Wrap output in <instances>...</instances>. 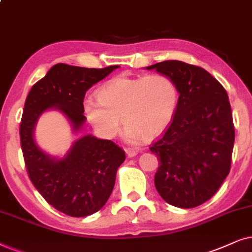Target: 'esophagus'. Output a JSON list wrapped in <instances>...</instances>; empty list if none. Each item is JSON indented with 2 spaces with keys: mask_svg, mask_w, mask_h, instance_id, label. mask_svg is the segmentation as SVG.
<instances>
[{
  "mask_svg": "<svg viewBox=\"0 0 252 252\" xmlns=\"http://www.w3.org/2000/svg\"><path fill=\"white\" fill-rule=\"evenodd\" d=\"M126 156H128V158H133L138 154V152H137L136 150H132V149H126Z\"/></svg>",
  "mask_w": 252,
  "mask_h": 252,
  "instance_id": "esophagus-1",
  "label": "esophagus"
}]
</instances>
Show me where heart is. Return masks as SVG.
<instances>
[{"instance_id":"b5f03b06","label":"heart","mask_w":252,"mask_h":252,"mask_svg":"<svg viewBox=\"0 0 252 252\" xmlns=\"http://www.w3.org/2000/svg\"><path fill=\"white\" fill-rule=\"evenodd\" d=\"M98 99H86L84 114L93 128L105 138L119 133L121 120L126 136L136 142L153 139L172 122L179 102V92L169 77L160 73L117 76L100 87Z\"/></svg>"}]
</instances>
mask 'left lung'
Segmentation results:
<instances>
[{
    "instance_id": "left-lung-1",
    "label": "left lung",
    "mask_w": 252,
    "mask_h": 252,
    "mask_svg": "<svg viewBox=\"0 0 252 252\" xmlns=\"http://www.w3.org/2000/svg\"><path fill=\"white\" fill-rule=\"evenodd\" d=\"M146 69L169 77L180 93L172 123L150 147L159 160L156 189L173 206H199L230 170L235 130L228 94L200 66L170 60Z\"/></svg>"
}]
</instances>
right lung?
Returning a JSON list of instances; mask_svg holds the SVG:
<instances>
[{
	"mask_svg": "<svg viewBox=\"0 0 252 252\" xmlns=\"http://www.w3.org/2000/svg\"><path fill=\"white\" fill-rule=\"evenodd\" d=\"M117 68L59 63L32 86L26 98L19 135L29 177L46 202L66 216H91L105 205L126 153L112 140L86 135L72 144L64 158L56 159L36 145L35 124L46 110L58 109L78 132L86 120L83 109L86 91Z\"/></svg>",
	"mask_w": 252,
	"mask_h": 252,
	"instance_id": "1",
	"label": "right lung"
}]
</instances>
